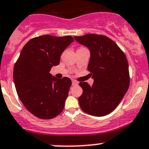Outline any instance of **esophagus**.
<instances>
[{
    "label": "esophagus",
    "mask_w": 149,
    "mask_h": 149,
    "mask_svg": "<svg viewBox=\"0 0 149 149\" xmlns=\"http://www.w3.org/2000/svg\"><path fill=\"white\" fill-rule=\"evenodd\" d=\"M79 84V82L76 81V80H72V85L73 86H77Z\"/></svg>",
    "instance_id": "esophagus-1"
}]
</instances>
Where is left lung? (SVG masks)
<instances>
[{
  "mask_svg": "<svg viewBox=\"0 0 149 149\" xmlns=\"http://www.w3.org/2000/svg\"><path fill=\"white\" fill-rule=\"evenodd\" d=\"M74 38L90 51L88 70L93 79L92 86L87 82L79 84L83 89L80 107L89 115L104 116L118 106L129 87L127 58L107 36L91 33Z\"/></svg>",
  "mask_w": 149,
  "mask_h": 149,
  "instance_id": "8db88e82",
  "label": "left lung"
}]
</instances>
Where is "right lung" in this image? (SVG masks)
<instances>
[{"instance_id":"obj_1","label":"right lung","mask_w":149,"mask_h":149,"mask_svg":"<svg viewBox=\"0 0 149 149\" xmlns=\"http://www.w3.org/2000/svg\"><path fill=\"white\" fill-rule=\"evenodd\" d=\"M73 41L70 36L34 38L23 46L14 65L13 80L18 97L38 118L51 119L63 110L71 81L68 77L57 79L50 70L58 65L62 53Z\"/></svg>"}]
</instances>
